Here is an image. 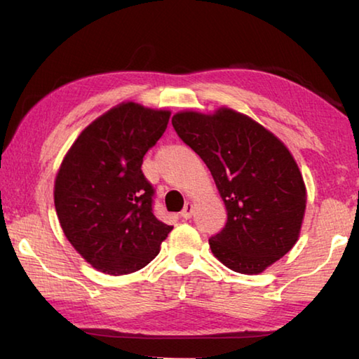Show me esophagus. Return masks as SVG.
<instances>
[{
	"mask_svg": "<svg viewBox=\"0 0 359 359\" xmlns=\"http://www.w3.org/2000/svg\"><path fill=\"white\" fill-rule=\"evenodd\" d=\"M191 215H193V204L191 203H187L184 210L180 212V217L185 218V220H188V218H191Z\"/></svg>",
	"mask_w": 359,
	"mask_h": 359,
	"instance_id": "esophagus-1",
	"label": "esophagus"
}]
</instances>
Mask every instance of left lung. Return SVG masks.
Here are the masks:
<instances>
[{
  "mask_svg": "<svg viewBox=\"0 0 359 359\" xmlns=\"http://www.w3.org/2000/svg\"><path fill=\"white\" fill-rule=\"evenodd\" d=\"M172 126L208 165L226 205V224L209 239L214 257L252 276L287 255L299 238L307 194L280 139L228 107L179 112Z\"/></svg>",
  "mask_w": 359,
  "mask_h": 359,
  "instance_id": "obj_1",
  "label": "left lung"
}]
</instances>
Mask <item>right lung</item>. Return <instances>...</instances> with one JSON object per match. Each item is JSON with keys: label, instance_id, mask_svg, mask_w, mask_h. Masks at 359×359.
Instances as JSON below:
<instances>
[{"label": "right lung", "instance_id": "add662e5", "mask_svg": "<svg viewBox=\"0 0 359 359\" xmlns=\"http://www.w3.org/2000/svg\"><path fill=\"white\" fill-rule=\"evenodd\" d=\"M169 111L121 102L85 128L55 179V209L63 233L104 274L142 269L172 226L154 215L155 190L142 158L165 133Z\"/></svg>", "mask_w": 359, "mask_h": 359}]
</instances>
